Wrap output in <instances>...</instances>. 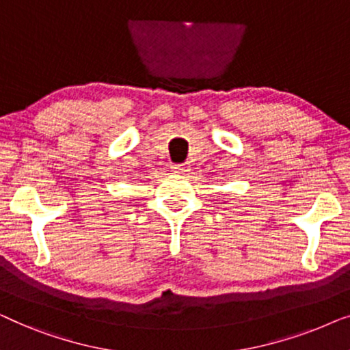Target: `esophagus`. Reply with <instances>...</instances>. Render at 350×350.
Listing matches in <instances>:
<instances>
[{
    "label": "esophagus",
    "mask_w": 350,
    "mask_h": 350,
    "mask_svg": "<svg viewBox=\"0 0 350 350\" xmlns=\"http://www.w3.org/2000/svg\"><path fill=\"white\" fill-rule=\"evenodd\" d=\"M173 171L174 173H177V174H185V173H189V166H185V165H173Z\"/></svg>",
    "instance_id": "34e87169"
}]
</instances>
